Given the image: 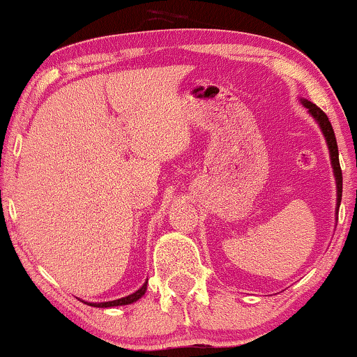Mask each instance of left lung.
Instances as JSON below:
<instances>
[{"label":"left lung","mask_w":357,"mask_h":357,"mask_svg":"<svg viewBox=\"0 0 357 357\" xmlns=\"http://www.w3.org/2000/svg\"><path fill=\"white\" fill-rule=\"evenodd\" d=\"M302 104L305 105V109H309L310 115L319 121L321 131H324L325 138H326V144H328L330 149V158H331V164H333V172L336 177V188H338V208L341 203V195H343V174H341V167H340V158H338V144H336V138H335V131L333 126H331L328 116L320 107H317L315 104H312L309 100H302Z\"/></svg>","instance_id":"obj_1"}]
</instances>
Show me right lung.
<instances>
[{
  "label": "right lung",
  "instance_id": "right-lung-1",
  "mask_svg": "<svg viewBox=\"0 0 357 357\" xmlns=\"http://www.w3.org/2000/svg\"><path fill=\"white\" fill-rule=\"evenodd\" d=\"M146 286H148V281L144 282L143 286L139 287L138 291L133 292V294L126 296V297H121V299H116V301H110V302H100V304H89L92 307H115V305H126V304H131V302L138 301L139 297L144 296L146 292ZM84 304H87V302H84Z\"/></svg>",
  "mask_w": 357,
  "mask_h": 357
}]
</instances>
